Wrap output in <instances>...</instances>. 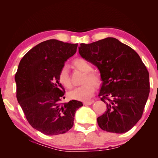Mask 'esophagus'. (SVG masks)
Listing matches in <instances>:
<instances>
[{"instance_id": "34e87169", "label": "esophagus", "mask_w": 158, "mask_h": 158, "mask_svg": "<svg viewBox=\"0 0 158 158\" xmlns=\"http://www.w3.org/2000/svg\"><path fill=\"white\" fill-rule=\"evenodd\" d=\"M94 103V101H89V102H84L83 103H84V105H85V106H87V105H91V104H92Z\"/></svg>"}]
</instances>
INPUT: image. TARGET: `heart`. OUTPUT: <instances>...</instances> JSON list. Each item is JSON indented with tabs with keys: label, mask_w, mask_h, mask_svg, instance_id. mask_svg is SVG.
<instances>
[{
	"label": "heart",
	"mask_w": 158,
	"mask_h": 158,
	"mask_svg": "<svg viewBox=\"0 0 158 158\" xmlns=\"http://www.w3.org/2000/svg\"><path fill=\"white\" fill-rule=\"evenodd\" d=\"M73 65L78 70L84 73L82 83L83 85L76 88L68 94L72 99L78 101H86L92 97L95 92V85H99L101 78L98 73L92 71V66L82 58L76 59L73 61ZM59 82L67 89L72 88V82L70 78L69 69L66 66H63L59 74Z\"/></svg>",
	"instance_id": "1"
}]
</instances>
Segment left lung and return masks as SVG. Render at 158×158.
Returning a JSON list of instances; mask_svg holds the SVG:
<instances>
[{
  "mask_svg": "<svg viewBox=\"0 0 158 158\" xmlns=\"http://www.w3.org/2000/svg\"><path fill=\"white\" fill-rule=\"evenodd\" d=\"M78 49L101 74L98 96L107 110L97 118L99 127L118 134L130 131L141 118L150 93L149 73L140 56L113 37L81 44Z\"/></svg>",
  "mask_w": 158,
  "mask_h": 158,
  "instance_id": "left-lung-1",
  "label": "left lung"
}]
</instances>
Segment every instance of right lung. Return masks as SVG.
Listing matches in <instances>:
<instances>
[{
    "label": "right lung",
    "mask_w": 158,
    "mask_h": 158,
    "mask_svg": "<svg viewBox=\"0 0 158 158\" xmlns=\"http://www.w3.org/2000/svg\"><path fill=\"white\" fill-rule=\"evenodd\" d=\"M78 44L49 40L23 56L15 75L16 98L30 125L45 135L66 133L74 125L75 113L83 106L77 100L61 103L64 89L59 74Z\"/></svg>",
    "instance_id": "right-lung-1"
}]
</instances>
